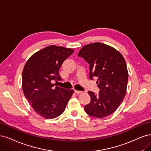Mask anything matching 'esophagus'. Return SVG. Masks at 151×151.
Instances as JSON below:
<instances>
[{"label": "esophagus", "mask_w": 151, "mask_h": 151, "mask_svg": "<svg viewBox=\"0 0 151 151\" xmlns=\"http://www.w3.org/2000/svg\"><path fill=\"white\" fill-rule=\"evenodd\" d=\"M75 93H76V94H80V93H82L83 92V91H80V90H75Z\"/></svg>", "instance_id": "34e87169"}]
</instances>
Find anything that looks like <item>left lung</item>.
<instances>
[{"instance_id": "left-lung-1", "label": "left lung", "mask_w": 151, "mask_h": 151, "mask_svg": "<svg viewBox=\"0 0 151 151\" xmlns=\"http://www.w3.org/2000/svg\"><path fill=\"white\" fill-rule=\"evenodd\" d=\"M78 56L90 65V78L96 77L100 91H89L90 104L85 106L86 114L101 119L112 114L119 108L127 91L129 73L124 56L114 47L104 43L88 44Z\"/></svg>"}]
</instances>
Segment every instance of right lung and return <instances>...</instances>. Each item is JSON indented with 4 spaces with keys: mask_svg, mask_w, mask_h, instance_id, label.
Returning <instances> with one entry per match:
<instances>
[{
    "mask_svg": "<svg viewBox=\"0 0 151 151\" xmlns=\"http://www.w3.org/2000/svg\"><path fill=\"white\" fill-rule=\"evenodd\" d=\"M74 50L51 45L33 54L24 65L22 73L23 93L32 109L42 117L55 119L65 111L74 93L55 86L61 80L59 70Z\"/></svg>",
    "mask_w": 151,
    "mask_h": 151,
    "instance_id": "1",
    "label": "right lung"
}]
</instances>
